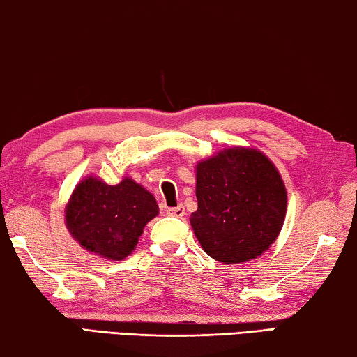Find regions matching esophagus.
Returning a JSON list of instances; mask_svg holds the SVG:
<instances>
[{
    "label": "esophagus",
    "mask_w": 357,
    "mask_h": 357,
    "mask_svg": "<svg viewBox=\"0 0 357 357\" xmlns=\"http://www.w3.org/2000/svg\"><path fill=\"white\" fill-rule=\"evenodd\" d=\"M167 214L172 217H183L185 214V208L183 206V204H178L176 208H168Z\"/></svg>",
    "instance_id": "esophagus-1"
}]
</instances>
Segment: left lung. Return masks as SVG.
I'll use <instances>...</instances> for the list:
<instances>
[{
  "label": "left lung",
  "instance_id": "obj_1",
  "mask_svg": "<svg viewBox=\"0 0 357 357\" xmlns=\"http://www.w3.org/2000/svg\"><path fill=\"white\" fill-rule=\"evenodd\" d=\"M198 209L193 233L215 261L245 263L261 257L279 236L287 189L273 160L257 148L233 146L195 167Z\"/></svg>",
  "mask_w": 357,
  "mask_h": 357
}]
</instances>
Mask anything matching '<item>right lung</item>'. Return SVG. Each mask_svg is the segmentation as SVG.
<instances>
[{
	"label": "right lung",
	"mask_w": 357,
	"mask_h": 357,
	"mask_svg": "<svg viewBox=\"0 0 357 357\" xmlns=\"http://www.w3.org/2000/svg\"><path fill=\"white\" fill-rule=\"evenodd\" d=\"M159 214L154 195L124 176L110 185L86 176L75 185L64 209L66 227L84 250L121 261L135 250L149 220Z\"/></svg>",
	"instance_id": "1"
}]
</instances>
